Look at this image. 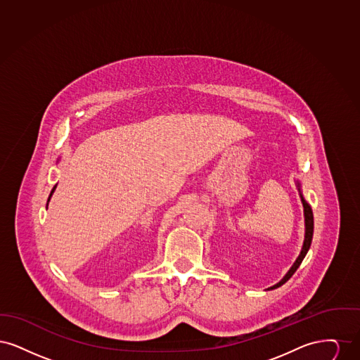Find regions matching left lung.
Wrapping results in <instances>:
<instances>
[{"mask_svg": "<svg viewBox=\"0 0 360 360\" xmlns=\"http://www.w3.org/2000/svg\"><path fill=\"white\" fill-rule=\"evenodd\" d=\"M297 184V188L300 191V195H301V201H302V206H304V217H305V239H304V244H302V248H301V252L298 257L295 259V262L292 263V266L290 267V270L285 274V276L278 282L275 283L274 286H270L267 288L266 290H274L278 289L279 286H282L283 283H286L289 279H290L292 274L297 271V269L300 267V264L302 263L304 257H307L308 254L309 248H310V244H311V239H313V226H314V220H313V212H311V207L308 204V201L305 200L304 194H302V190H301V182L300 181H295Z\"/></svg>", "mask_w": 360, "mask_h": 360, "instance_id": "obj_1", "label": "left lung"}]
</instances>
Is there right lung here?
<instances>
[{
    "instance_id": "right-lung-1",
    "label": "right lung",
    "mask_w": 360,
    "mask_h": 360,
    "mask_svg": "<svg viewBox=\"0 0 360 360\" xmlns=\"http://www.w3.org/2000/svg\"><path fill=\"white\" fill-rule=\"evenodd\" d=\"M55 188H56V185L52 188L51 193H50V197H49V201H47V207H49V202H50V200H51L52 194H53V191H55Z\"/></svg>"
}]
</instances>
